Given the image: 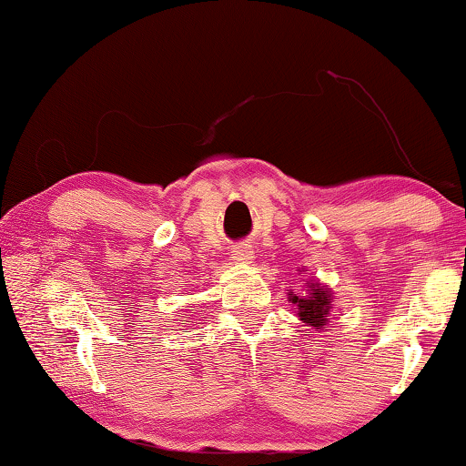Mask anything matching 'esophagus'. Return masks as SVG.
<instances>
[{
	"label": "esophagus",
	"mask_w": 466,
	"mask_h": 466,
	"mask_svg": "<svg viewBox=\"0 0 466 466\" xmlns=\"http://www.w3.org/2000/svg\"><path fill=\"white\" fill-rule=\"evenodd\" d=\"M254 258V252L250 246H238L233 250V260H238V263H252Z\"/></svg>",
	"instance_id": "esophagus-1"
}]
</instances>
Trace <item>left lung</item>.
Wrapping results in <instances>:
<instances>
[{
    "mask_svg": "<svg viewBox=\"0 0 466 466\" xmlns=\"http://www.w3.org/2000/svg\"><path fill=\"white\" fill-rule=\"evenodd\" d=\"M303 295H290L289 301L297 305V316L299 320L316 329H324V324L329 322V309H330V292L327 286L320 282H308Z\"/></svg>",
    "mask_w": 466,
    "mask_h": 466,
    "instance_id": "obj_1",
    "label": "left lung"
}]
</instances>
